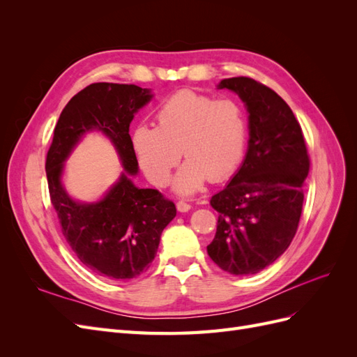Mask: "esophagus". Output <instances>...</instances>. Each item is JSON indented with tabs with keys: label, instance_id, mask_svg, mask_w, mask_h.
I'll list each match as a JSON object with an SVG mask.
<instances>
[{
	"label": "esophagus",
	"instance_id": "esophagus-1",
	"mask_svg": "<svg viewBox=\"0 0 357 357\" xmlns=\"http://www.w3.org/2000/svg\"><path fill=\"white\" fill-rule=\"evenodd\" d=\"M177 210L181 211V213H186V211L190 210V204H188L185 201H178L177 202Z\"/></svg>",
	"mask_w": 357,
	"mask_h": 357
}]
</instances>
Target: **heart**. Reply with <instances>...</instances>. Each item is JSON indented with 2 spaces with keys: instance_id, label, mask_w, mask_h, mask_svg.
Returning a JSON list of instances; mask_svg holds the SVG:
<instances>
[{
  "instance_id": "b5f03b06",
  "label": "heart",
  "mask_w": 357,
  "mask_h": 357,
  "mask_svg": "<svg viewBox=\"0 0 357 357\" xmlns=\"http://www.w3.org/2000/svg\"><path fill=\"white\" fill-rule=\"evenodd\" d=\"M158 126L142 123L132 132V147L146 177L167 186L183 155L188 159L174 180L188 195L205 180L222 181L240 168L248 144V117L232 98H215L181 89L156 109Z\"/></svg>"
}]
</instances>
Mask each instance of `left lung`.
<instances>
[{"label":"left lung","mask_w":357,"mask_h":357,"mask_svg":"<svg viewBox=\"0 0 357 357\" xmlns=\"http://www.w3.org/2000/svg\"><path fill=\"white\" fill-rule=\"evenodd\" d=\"M240 95L250 139L238 172L211 197L219 213L208 256L223 271L248 275L275 262L296 234L310 156L304 134L286 101L250 77L220 82Z\"/></svg>","instance_id":"obj_1"}]
</instances>
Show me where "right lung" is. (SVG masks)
<instances>
[{
    "instance_id": "add662e5",
    "label": "right lung",
    "mask_w": 357,
    "mask_h": 357,
    "mask_svg": "<svg viewBox=\"0 0 357 357\" xmlns=\"http://www.w3.org/2000/svg\"><path fill=\"white\" fill-rule=\"evenodd\" d=\"M152 98L135 84L92 83L62 110L46 156V176L61 231L79 261L96 275L126 282L146 273L158 252L160 234L176 218V205L156 189H138L128 178L138 162L129 135L134 113ZM100 128L123 159L126 172L104 200L73 202L59 177L63 160L81 135Z\"/></svg>"
}]
</instances>
